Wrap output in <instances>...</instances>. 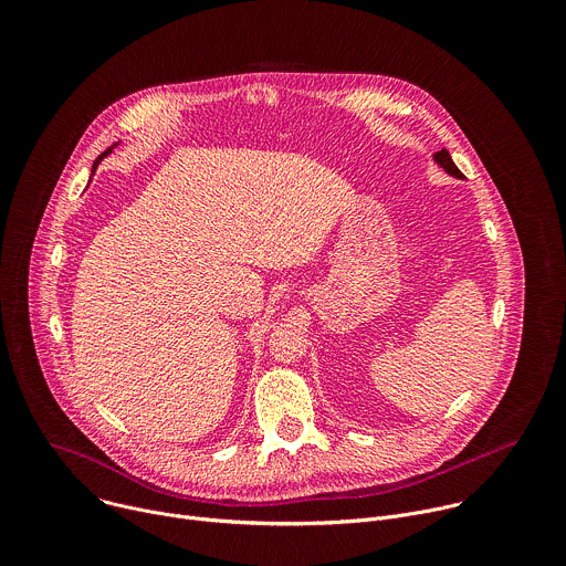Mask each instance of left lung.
Wrapping results in <instances>:
<instances>
[{
  "mask_svg": "<svg viewBox=\"0 0 566 566\" xmlns=\"http://www.w3.org/2000/svg\"><path fill=\"white\" fill-rule=\"evenodd\" d=\"M434 160H437V165H441L450 176H455V178H464V174L455 167V163H453V158H450V154L446 151V149H441V151H437L434 154Z\"/></svg>",
  "mask_w": 566,
  "mask_h": 566,
  "instance_id": "left-lung-1",
  "label": "left lung"
}]
</instances>
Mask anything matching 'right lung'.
<instances>
[{"instance_id":"right-lung-1","label":"right lung","mask_w":566,"mask_h":566,"mask_svg":"<svg viewBox=\"0 0 566 566\" xmlns=\"http://www.w3.org/2000/svg\"><path fill=\"white\" fill-rule=\"evenodd\" d=\"M108 151H111V149H108ZM108 151H104V154H102V156H106V154H108ZM102 156H99V158H97V160H102ZM97 160H95V165H97ZM95 165H93V167H95Z\"/></svg>"}]
</instances>
